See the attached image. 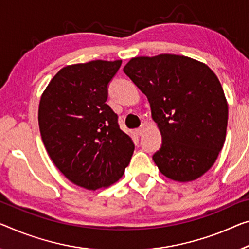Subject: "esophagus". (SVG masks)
<instances>
[{
  "label": "esophagus",
  "instance_id": "obj_1",
  "mask_svg": "<svg viewBox=\"0 0 249 249\" xmlns=\"http://www.w3.org/2000/svg\"><path fill=\"white\" fill-rule=\"evenodd\" d=\"M143 131H144V127H140V128H138V129H136V130H135L136 135H138V136L142 135Z\"/></svg>",
  "mask_w": 249,
  "mask_h": 249
}]
</instances>
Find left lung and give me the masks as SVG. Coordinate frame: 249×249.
<instances>
[{
  "instance_id": "1",
  "label": "left lung",
  "mask_w": 249,
  "mask_h": 249,
  "mask_svg": "<svg viewBox=\"0 0 249 249\" xmlns=\"http://www.w3.org/2000/svg\"><path fill=\"white\" fill-rule=\"evenodd\" d=\"M147 95L162 144L152 156L163 176L193 181L213 167L223 149L228 105L217 75L188 56L132 58L124 68Z\"/></svg>"
}]
</instances>
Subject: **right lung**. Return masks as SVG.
I'll return each mask as SVG.
<instances>
[{
    "instance_id": "add662e5",
    "label": "right lung",
    "mask_w": 249,
    "mask_h": 249,
    "mask_svg": "<svg viewBox=\"0 0 249 249\" xmlns=\"http://www.w3.org/2000/svg\"><path fill=\"white\" fill-rule=\"evenodd\" d=\"M121 63L95 60L64 67L40 100L37 119L50 158L69 180L89 190L119 180L135 150L106 103Z\"/></svg>"
}]
</instances>
